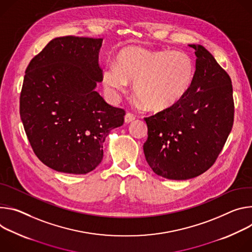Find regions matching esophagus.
Segmentation results:
<instances>
[{
  "mask_svg": "<svg viewBox=\"0 0 252 252\" xmlns=\"http://www.w3.org/2000/svg\"><path fill=\"white\" fill-rule=\"evenodd\" d=\"M134 119H135V116L132 113H126V115H125V122L126 123H130Z\"/></svg>",
  "mask_w": 252,
  "mask_h": 252,
  "instance_id": "esophagus-1",
  "label": "esophagus"
}]
</instances>
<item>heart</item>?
Masks as SVG:
<instances>
[{"label": "heart", "instance_id": "b5f03b06", "mask_svg": "<svg viewBox=\"0 0 252 252\" xmlns=\"http://www.w3.org/2000/svg\"><path fill=\"white\" fill-rule=\"evenodd\" d=\"M196 67L184 51H153L129 46L116 56V65H108L102 75L105 88L113 95L133 82L135 95L148 109L162 111L178 104L190 91Z\"/></svg>", "mask_w": 252, "mask_h": 252}]
</instances>
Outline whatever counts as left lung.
Returning a JSON list of instances; mask_svg holds the SVG:
<instances>
[{"instance_id": "obj_1", "label": "left lung", "mask_w": 252, "mask_h": 252, "mask_svg": "<svg viewBox=\"0 0 252 252\" xmlns=\"http://www.w3.org/2000/svg\"><path fill=\"white\" fill-rule=\"evenodd\" d=\"M188 94L175 106L145 117V158L159 176L172 180L196 177L215 163L233 126L231 79L201 45Z\"/></svg>"}]
</instances>
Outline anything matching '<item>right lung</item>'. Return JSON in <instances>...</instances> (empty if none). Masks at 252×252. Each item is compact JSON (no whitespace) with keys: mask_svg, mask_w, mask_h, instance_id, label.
Masks as SVG:
<instances>
[{"mask_svg":"<svg viewBox=\"0 0 252 252\" xmlns=\"http://www.w3.org/2000/svg\"><path fill=\"white\" fill-rule=\"evenodd\" d=\"M103 39L55 38L28 65L20 116L36 156L50 168L86 174L101 163L110 131L123 125L125 110L95 91L102 81Z\"/></svg>","mask_w":252,"mask_h":252,"instance_id":"add662e5","label":"right lung"}]
</instances>
